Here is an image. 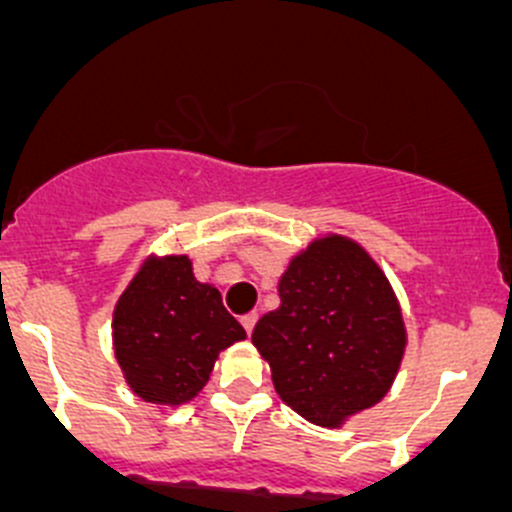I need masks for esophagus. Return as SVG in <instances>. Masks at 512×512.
<instances>
[{"label": "esophagus", "mask_w": 512, "mask_h": 512, "mask_svg": "<svg viewBox=\"0 0 512 512\" xmlns=\"http://www.w3.org/2000/svg\"><path fill=\"white\" fill-rule=\"evenodd\" d=\"M255 322H257V314L255 312L245 314V317L240 319V324H242V327H245L247 334H252V329H255Z\"/></svg>", "instance_id": "34e87169"}]
</instances>
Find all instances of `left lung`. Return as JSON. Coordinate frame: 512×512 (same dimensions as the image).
<instances>
[{"label":"left lung","instance_id":"obj_1","mask_svg":"<svg viewBox=\"0 0 512 512\" xmlns=\"http://www.w3.org/2000/svg\"><path fill=\"white\" fill-rule=\"evenodd\" d=\"M277 292L280 307L255 324L252 344L270 361L280 399L327 428L384 399L406 329L379 265L329 235L289 262Z\"/></svg>","mask_w":512,"mask_h":512}]
</instances>
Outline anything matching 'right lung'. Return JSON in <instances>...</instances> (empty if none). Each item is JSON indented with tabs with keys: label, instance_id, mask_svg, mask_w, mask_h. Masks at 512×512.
I'll return each instance as SVG.
<instances>
[{
	"label": "right lung",
	"instance_id": "add662e5",
	"mask_svg": "<svg viewBox=\"0 0 512 512\" xmlns=\"http://www.w3.org/2000/svg\"><path fill=\"white\" fill-rule=\"evenodd\" d=\"M245 329L185 255L151 257L113 312V349L133 394L178 406L208 384L215 359Z\"/></svg>",
	"mask_w": 512,
	"mask_h": 512
}]
</instances>
